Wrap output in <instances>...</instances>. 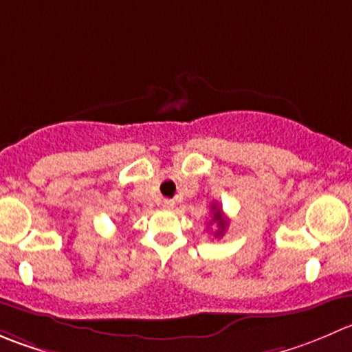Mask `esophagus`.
I'll use <instances>...</instances> for the list:
<instances>
[{
  "mask_svg": "<svg viewBox=\"0 0 352 352\" xmlns=\"http://www.w3.org/2000/svg\"><path fill=\"white\" fill-rule=\"evenodd\" d=\"M173 206H175V201L173 199H163L162 201L163 210H173Z\"/></svg>",
  "mask_w": 352,
  "mask_h": 352,
  "instance_id": "34e87169",
  "label": "esophagus"
}]
</instances>
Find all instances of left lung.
I'll use <instances>...</instances> for the list:
<instances>
[{
  "label": "left lung",
  "instance_id": "obj_1",
  "mask_svg": "<svg viewBox=\"0 0 352 352\" xmlns=\"http://www.w3.org/2000/svg\"><path fill=\"white\" fill-rule=\"evenodd\" d=\"M211 220H210V225L213 223L214 227H217V232H214V237H221V235L225 234V230H227L228 227V221L227 218H225L223 211H221V208L218 206V204H211Z\"/></svg>",
  "mask_w": 352,
  "mask_h": 352
}]
</instances>
